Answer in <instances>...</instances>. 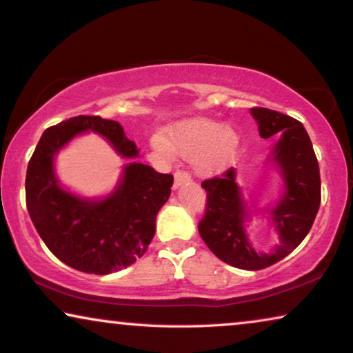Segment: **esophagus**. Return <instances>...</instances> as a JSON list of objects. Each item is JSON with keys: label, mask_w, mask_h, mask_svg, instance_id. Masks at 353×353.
I'll list each match as a JSON object with an SVG mask.
<instances>
[{"label": "esophagus", "mask_w": 353, "mask_h": 353, "mask_svg": "<svg viewBox=\"0 0 353 353\" xmlns=\"http://www.w3.org/2000/svg\"><path fill=\"white\" fill-rule=\"evenodd\" d=\"M191 182V176L190 172L187 171H182V170H177L176 174H174V188H179L181 185Z\"/></svg>", "instance_id": "34e87169"}]
</instances>
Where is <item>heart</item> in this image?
Returning <instances> with one entry per match:
<instances>
[{
  "instance_id": "heart-1",
  "label": "heart",
  "mask_w": 353,
  "mask_h": 353,
  "mask_svg": "<svg viewBox=\"0 0 353 353\" xmlns=\"http://www.w3.org/2000/svg\"><path fill=\"white\" fill-rule=\"evenodd\" d=\"M154 145L162 152L172 149L188 157L198 171L212 174L225 168L240 146V135L232 126H221L207 118H193L166 129L162 137H155Z\"/></svg>"
}]
</instances>
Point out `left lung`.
Instances as JSON below:
<instances>
[{
    "label": "left lung",
    "instance_id": "1",
    "mask_svg": "<svg viewBox=\"0 0 353 353\" xmlns=\"http://www.w3.org/2000/svg\"><path fill=\"white\" fill-rule=\"evenodd\" d=\"M250 113L261 139L279 137L272 160L282 172L285 191L271 210L279 244L268 254L250 246L244 229L246 202L235 182V168L202 182L207 204L198 229L219 260L240 270L259 271L285 259L307 236L319 210L321 176L312 140L301 121L265 107H254Z\"/></svg>",
    "mask_w": 353,
    "mask_h": 353
}]
</instances>
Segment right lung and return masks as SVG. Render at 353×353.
<instances>
[{
    "label": "right lung",
    "mask_w": 353,
    "mask_h": 353,
    "mask_svg": "<svg viewBox=\"0 0 353 353\" xmlns=\"http://www.w3.org/2000/svg\"><path fill=\"white\" fill-rule=\"evenodd\" d=\"M87 130L103 135L123 157L139 155L135 143L113 119L79 115L48 128L28 163L26 207L40 238L59 260L77 271L105 276L146 252L174 177L134 162L124 166L121 181L107 198H77L59 185L54 155Z\"/></svg>",
    "instance_id": "add662e5"
}]
</instances>
